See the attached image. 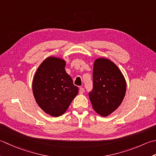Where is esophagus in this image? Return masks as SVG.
I'll use <instances>...</instances> for the list:
<instances>
[{"mask_svg":"<svg viewBox=\"0 0 156 156\" xmlns=\"http://www.w3.org/2000/svg\"><path fill=\"white\" fill-rule=\"evenodd\" d=\"M84 92V88L80 87V89H79V93H80V94H83Z\"/></svg>","mask_w":156,"mask_h":156,"instance_id":"obj_1","label":"esophagus"}]
</instances>
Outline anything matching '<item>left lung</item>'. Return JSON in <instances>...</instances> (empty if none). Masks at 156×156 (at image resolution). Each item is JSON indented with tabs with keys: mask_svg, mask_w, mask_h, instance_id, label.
<instances>
[{
	"mask_svg": "<svg viewBox=\"0 0 156 156\" xmlns=\"http://www.w3.org/2000/svg\"><path fill=\"white\" fill-rule=\"evenodd\" d=\"M93 88L89 98L94 110L103 117L114 112L122 102L126 83L123 74L115 64L105 58L94 62Z\"/></svg>",
	"mask_w": 156,
	"mask_h": 156,
	"instance_id": "8db88e82",
	"label": "left lung"
}]
</instances>
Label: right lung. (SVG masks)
I'll return each mask as SVG.
<instances>
[{"mask_svg": "<svg viewBox=\"0 0 156 156\" xmlns=\"http://www.w3.org/2000/svg\"><path fill=\"white\" fill-rule=\"evenodd\" d=\"M65 67L63 59L48 57L40 65L33 79L32 91L36 103L53 117L63 114L78 93Z\"/></svg>", "mask_w": 156, "mask_h": 156, "instance_id": "right-lung-1", "label": "right lung"}]
</instances>
